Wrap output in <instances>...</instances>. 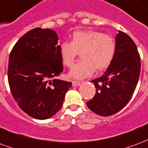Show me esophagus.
<instances>
[{
    "instance_id": "34e87169",
    "label": "esophagus",
    "mask_w": 148,
    "mask_h": 148,
    "mask_svg": "<svg viewBox=\"0 0 148 148\" xmlns=\"http://www.w3.org/2000/svg\"><path fill=\"white\" fill-rule=\"evenodd\" d=\"M80 84H81V82H79V81H76V80H74V81L72 82V85H73V86H78Z\"/></svg>"
}]
</instances>
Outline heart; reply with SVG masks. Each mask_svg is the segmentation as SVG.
Here are the masks:
<instances>
[{"label": "heart", "mask_w": 148, "mask_h": 148, "mask_svg": "<svg viewBox=\"0 0 148 148\" xmlns=\"http://www.w3.org/2000/svg\"><path fill=\"white\" fill-rule=\"evenodd\" d=\"M114 38L95 30L76 31L72 35L71 42L64 40L60 45V53L63 65L71 67L81 53L82 60L70 72L74 78H84L93 73L94 69L102 71L111 63L115 53Z\"/></svg>", "instance_id": "1"}]
</instances>
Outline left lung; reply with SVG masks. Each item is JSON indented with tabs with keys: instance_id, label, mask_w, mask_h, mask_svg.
Wrapping results in <instances>:
<instances>
[{
	"instance_id": "1",
	"label": "left lung",
	"mask_w": 148,
	"mask_h": 148,
	"mask_svg": "<svg viewBox=\"0 0 148 148\" xmlns=\"http://www.w3.org/2000/svg\"><path fill=\"white\" fill-rule=\"evenodd\" d=\"M115 40L111 63L101 77L92 81L96 94L86 103L100 116L112 115L124 108L132 98L140 74V56L132 38L119 30Z\"/></svg>"
}]
</instances>
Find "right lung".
Wrapping results in <instances>:
<instances>
[{
	"label": "right lung",
	"instance_id": "obj_1",
	"mask_svg": "<svg viewBox=\"0 0 148 148\" xmlns=\"http://www.w3.org/2000/svg\"><path fill=\"white\" fill-rule=\"evenodd\" d=\"M57 34L37 27L19 38L11 51L8 80L18 107L28 115L47 119L63 106L72 83L57 79L63 70Z\"/></svg>",
	"mask_w": 148,
	"mask_h": 148
}]
</instances>
